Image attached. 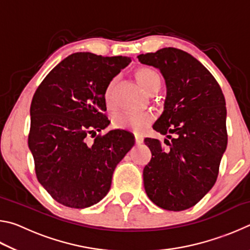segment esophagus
Wrapping results in <instances>:
<instances>
[{
    "instance_id": "esophagus-1",
    "label": "esophagus",
    "mask_w": 250,
    "mask_h": 250,
    "mask_svg": "<svg viewBox=\"0 0 250 250\" xmlns=\"http://www.w3.org/2000/svg\"><path fill=\"white\" fill-rule=\"evenodd\" d=\"M134 140H135V143H137V145H140V143L143 142V138L141 137V135L135 134L134 135Z\"/></svg>"
}]
</instances>
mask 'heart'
Segmentation results:
<instances>
[{
    "label": "heart",
    "instance_id": "1",
    "mask_svg": "<svg viewBox=\"0 0 250 250\" xmlns=\"http://www.w3.org/2000/svg\"><path fill=\"white\" fill-rule=\"evenodd\" d=\"M134 77L138 83L143 87V89L154 94L161 87V77L154 69L149 67H140L134 71ZM117 79H112L108 83L104 90V103L108 108H112L113 95H115ZM153 115L150 112L143 113H117L113 117V125L118 129H128L135 133H142L147 125L153 121Z\"/></svg>",
    "mask_w": 250,
    "mask_h": 250
}]
</instances>
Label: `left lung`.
<instances>
[{
    "instance_id": "1",
    "label": "left lung",
    "mask_w": 250,
    "mask_h": 250,
    "mask_svg": "<svg viewBox=\"0 0 250 250\" xmlns=\"http://www.w3.org/2000/svg\"><path fill=\"white\" fill-rule=\"evenodd\" d=\"M138 59L158 68L167 86L164 111L153 125L167 135L166 146L145 139L152 153L143 168L146 193L161 208L188 209L216 182L227 146L225 97L206 67L184 50L166 47Z\"/></svg>"
}]
</instances>
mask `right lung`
Returning a JSON list of instances; mask_svg holds the SVG:
<instances>
[{
  "instance_id": "obj_1",
  "label": "right lung",
  "mask_w": 250,
  "mask_h": 250,
  "mask_svg": "<svg viewBox=\"0 0 250 250\" xmlns=\"http://www.w3.org/2000/svg\"><path fill=\"white\" fill-rule=\"evenodd\" d=\"M126 56L75 53L50 70L31 104V150L37 180L55 201L86 208L107 195L117 164L134 145L132 133L110 130L104 90L128 66Z\"/></svg>"
}]
</instances>
